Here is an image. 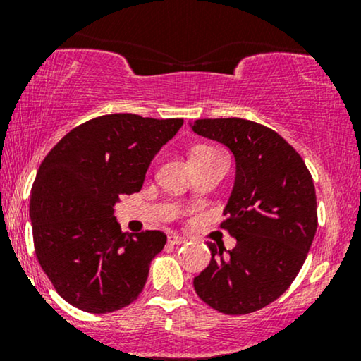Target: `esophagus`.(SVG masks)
I'll list each match as a JSON object with an SVG mask.
<instances>
[{
  "instance_id": "esophagus-1",
  "label": "esophagus",
  "mask_w": 361,
  "mask_h": 361,
  "mask_svg": "<svg viewBox=\"0 0 361 361\" xmlns=\"http://www.w3.org/2000/svg\"><path fill=\"white\" fill-rule=\"evenodd\" d=\"M168 243H171V244H183V243H186V238H183V235H180V234L171 233V234H168Z\"/></svg>"
}]
</instances>
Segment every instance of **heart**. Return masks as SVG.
<instances>
[{
  "mask_svg": "<svg viewBox=\"0 0 361 361\" xmlns=\"http://www.w3.org/2000/svg\"><path fill=\"white\" fill-rule=\"evenodd\" d=\"M214 149L209 147V146H197L192 149V152H190V157H202V156H209V154H214Z\"/></svg>",
  "mask_w": 361,
  "mask_h": 361,
  "instance_id": "1",
  "label": "heart"
}]
</instances>
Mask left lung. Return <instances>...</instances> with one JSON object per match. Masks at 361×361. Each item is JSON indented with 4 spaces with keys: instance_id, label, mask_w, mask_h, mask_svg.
I'll return each instance as SVG.
<instances>
[{
    "instance_id": "8db88e82",
    "label": "left lung",
    "mask_w": 361,
    "mask_h": 361,
    "mask_svg": "<svg viewBox=\"0 0 361 361\" xmlns=\"http://www.w3.org/2000/svg\"><path fill=\"white\" fill-rule=\"evenodd\" d=\"M192 130L233 151L235 181L221 227L235 238L207 243L209 267L193 279L205 304L241 316L271 304L295 280L317 229L316 188L304 159L271 128L244 118H200Z\"/></svg>"
}]
</instances>
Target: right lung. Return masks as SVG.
Here are the masks:
<instances>
[{
	"label": "right lung",
	"instance_id": "1",
	"mask_svg": "<svg viewBox=\"0 0 361 361\" xmlns=\"http://www.w3.org/2000/svg\"><path fill=\"white\" fill-rule=\"evenodd\" d=\"M181 126L183 118L102 115L74 127L45 156L30 195L35 255L74 307L114 312L142 292L166 234H123L114 205L142 188L152 157Z\"/></svg>",
	"mask_w": 361,
	"mask_h": 361
}]
</instances>
